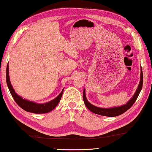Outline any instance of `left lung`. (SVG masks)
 Segmentation results:
<instances>
[{"mask_svg": "<svg viewBox=\"0 0 152 152\" xmlns=\"http://www.w3.org/2000/svg\"><path fill=\"white\" fill-rule=\"evenodd\" d=\"M142 86H143V72H142V70H141L140 82V84H139L137 91H136L135 94L133 95V98H132V99H131L130 101L125 105H123V106L119 107L111 108V109H102V108L95 107L94 105L91 104L88 101H87L84 89L83 92V100L86 107L88 108L91 111L95 113V114L102 115V116H107V117L119 116V115L123 114V113H124L125 111H127L128 109H129L130 108L132 107V105L134 104V102H135L136 100H137L139 94L140 93L141 90L142 88Z\"/></svg>", "mask_w": 152, "mask_h": 152, "instance_id": "left-lung-1", "label": "left lung"}]
</instances>
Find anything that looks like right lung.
<instances>
[{"mask_svg":"<svg viewBox=\"0 0 152 152\" xmlns=\"http://www.w3.org/2000/svg\"><path fill=\"white\" fill-rule=\"evenodd\" d=\"M6 80H7V84L8 86V88L9 89V91L11 92L12 98L15 100V101L17 102V104L19 106L22 108L23 109L26 110L27 112L33 113H37V114H40V113H46L48 112H50L54 108L57 106L59 102L60 101L61 96H62L63 91H61V93L58 95V96L55 99L52 100L50 102H48L47 103L44 104H37L35 102L27 101V100L23 99L21 97L17 95L14 91L13 88L9 80V65L7 66V72H6Z\"/></svg>","mask_w":152,"mask_h":152,"instance_id":"right-lung-1","label":"right lung"}]
</instances>
